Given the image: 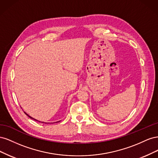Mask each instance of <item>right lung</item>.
Segmentation results:
<instances>
[{
	"instance_id": "1",
	"label": "right lung",
	"mask_w": 158,
	"mask_h": 158,
	"mask_svg": "<svg viewBox=\"0 0 158 158\" xmlns=\"http://www.w3.org/2000/svg\"><path fill=\"white\" fill-rule=\"evenodd\" d=\"M24 113L26 114V115L27 116H28V117H29L30 118H31V119H33V120H35V121H38V122H40V123H45V124H47V123H44V122H42V121H38V120H37V119H35V118H33V117H31V116H30L29 115V114H27L25 111H24ZM58 122H60V121H56V123H58Z\"/></svg>"
}]
</instances>
